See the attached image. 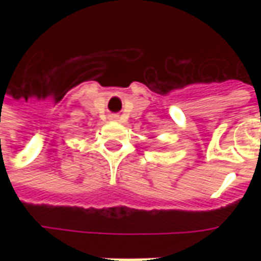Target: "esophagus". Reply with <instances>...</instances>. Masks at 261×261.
<instances>
[{"instance_id": "34e87169", "label": "esophagus", "mask_w": 261, "mask_h": 261, "mask_svg": "<svg viewBox=\"0 0 261 261\" xmlns=\"http://www.w3.org/2000/svg\"><path fill=\"white\" fill-rule=\"evenodd\" d=\"M113 117H116V116H113Z\"/></svg>"}]
</instances>
